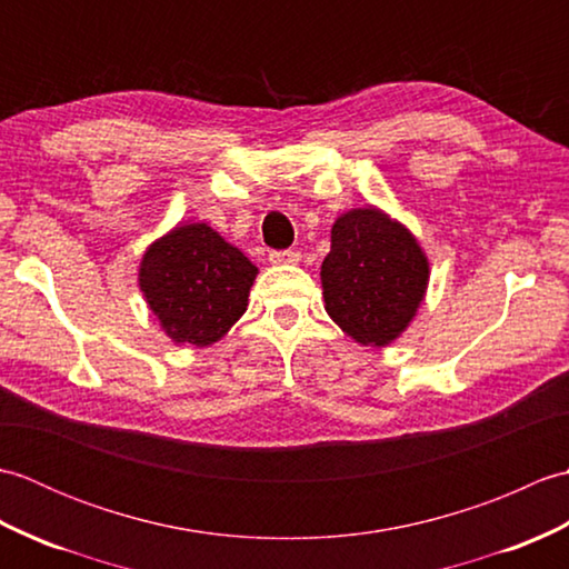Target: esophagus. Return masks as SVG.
Instances as JSON below:
<instances>
[{"label": "esophagus", "instance_id": "34e87169", "mask_svg": "<svg viewBox=\"0 0 569 569\" xmlns=\"http://www.w3.org/2000/svg\"><path fill=\"white\" fill-rule=\"evenodd\" d=\"M269 259H271V263H298L300 253L293 249H281V251H271Z\"/></svg>", "mask_w": 569, "mask_h": 569}]
</instances>
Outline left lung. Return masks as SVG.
Returning a JSON list of instances; mask_svg holds the SVG:
<instances>
[{
	"mask_svg": "<svg viewBox=\"0 0 569 569\" xmlns=\"http://www.w3.org/2000/svg\"><path fill=\"white\" fill-rule=\"evenodd\" d=\"M320 278L330 318L357 342L383 347L416 316L428 259L413 234L377 208L352 210L332 227Z\"/></svg>",
	"mask_w": 569,
	"mask_h": 569,
	"instance_id": "8db88e82",
	"label": "left lung"
}]
</instances>
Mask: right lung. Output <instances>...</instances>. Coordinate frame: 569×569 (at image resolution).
<instances>
[{
  "label": "right lung",
  "instance_id": "right-lung-1",
  "mask_svg": "<svg viewBox=\"0 0 569 569\" xmlns=\"http://www.w3.org/2000/svg\"><path fill=\"white\" fill-rule=\"evenodd\" d=\"M257 278L244 253L208 224H183L143 253L139 286L173 342L204 347L244 316Z\"/></svg>",
  "mask_w": 569,
  "mask_h": 569
}]
</instances>
